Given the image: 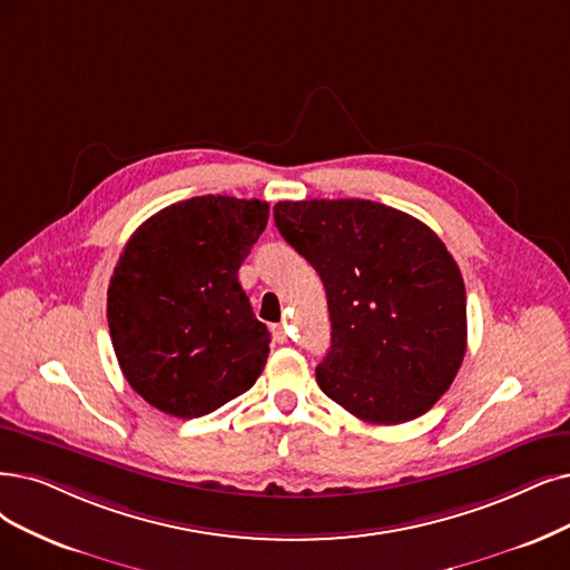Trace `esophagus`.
Returning a JSON list of instances; mask_svg holds the SVG:
<instances>
[{
	"label": "esophagus",
	"mask_w": 570,
	"mask_h": 570,
	"mask_svg": "<svg viewBox=\"0 0 570 570\" xmlns=\"http://www.w3.org/2000/svg\"><path fill=\"white\" fill-rule=\"evenodd\" d=\"M273 338H276L278 344H287V330L283 325H276L273 327Z\"/></svg>",
	"instance_id": "esophagus-1"
}]
</instances>
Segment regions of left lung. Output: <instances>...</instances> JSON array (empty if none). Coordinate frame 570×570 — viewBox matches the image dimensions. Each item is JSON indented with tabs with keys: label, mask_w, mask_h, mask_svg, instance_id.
I'll use <instances>...</instances> for the list:
<instances>
[{
	"label": "left lung",
	"mask_w": 570,
	"mask_h": 570,
	"mask_svg": "<svg viewBox=\"0 0 570 570\" xmlns=\"http://www.w3.org/2000/svg\"><path fill=\"white\" fill-rule=\"evenodd\" d=\"M273 219L327 292L332 346L315 370L323 393L376 425L425 414L468 346L463 276L440 236L362 198L281 200Z\"/></svg>",
	"instance_id": "obj_1"
}]
</instances>
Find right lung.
Listing matches in <instances>:
<instances>
[{"label":"right lung","mask_w":570,"mask_h":570,"mask_svg":"<svg viewBox=\"0 0 570 570\" xmlns=\"http://www.w3.org/2000/svg\"><path fill=\"white\" fill-rule=\"evenodd\" d=\"M268 203L196 196L130 236L107 289L114 353L130 389L158 412L206 416L262 374L271 334L238 283Z\"/></svg>","instance_id":"add662e5"}]
</instances>
